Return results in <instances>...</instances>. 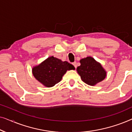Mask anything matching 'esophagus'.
<instances>
[{
  "mask_svg": "<svg viewBox=\"0 0 132 132\" xmlns=\"http://www.w3.org/2000/svg\"><path fill=\"white\" fill-rule=\"evenodd\" d=\"M73 65L74 66H75V68H77V65H76V62H73Z\"/></svg>",
  "mask_w": 132,
  "mask_h": 132,
  "instance_id": "34e87169",
  "label": "esophagus"
}]
</instances>
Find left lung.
Returning <instances> with one entry per match:
<instances>
[{"label":"left lung","mask_w":132,"mask_h":132,"mask_svg":"<svg viewBox=\"0 0 132 132\" xmlns=\"http://www.w3.org/2000/svg\"><path fill=\"white\" fill-rule=\"evenodd\" d=\"M80 65L77 67L76 70L85 84L94 86L106 78V70L93 57L88 56L80 59Z\"/></svg>","instance_id":"1"}]
</instances>
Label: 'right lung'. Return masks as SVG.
Returning a JSON list of instances; mask_svg holds the SVG:
<instances>
[{
  "instance_id": "right-lung-1",
  "label": "right lung",
  "mask_w": 132,
  "mask_h": 132,
  "mask_svg": "<svg viewBox=\"0 0 132 132\" xmlns=\"http://www.w3.org/2000/svg\"><path fill=\"white\" fill-rule=\"evenodd\" d=\"M71 70H75L73 65L52 56L34 66L32 74L39 82L46 87L50 88L60 82L67 71Z\"/></svg>"
}]
</instances>
